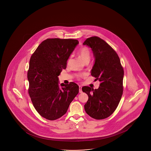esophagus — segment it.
I'll return each instance as SVG.
<instances>
[{
  "label": "esophagus",
  "instance_id": "1",
  "mask_svg": "<svg viewBox=\"0 0 151 151\" xmlns=\"http://www.w3.org/2000/svg\"><path fill=\"white\" fill-rule=\"evenodd\" d=\"M82 86H79V92H80V93H81L83 92L82 90Z\"/></svg>",
  "mask_w": 151,
  "mask_h": 151
}]
</instances>
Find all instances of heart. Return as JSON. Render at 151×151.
Returning <instances> with one entry per match:
<instances>
[{"label":"heart","mask_w":151,"mask_h":151,"mask_svg":"<svg viewBox=\"0 0 151 151\" xmlns=\"http://www.w3.org/2000/svg\"><path fill=\"white\" fill-rule=\"evenodd\" d=\"M78 57L82 59V60L84 63H86L87 61H89L90 60V51L87 47H83L82 48L80 49V50L78 51ZM69 61H70V59L68 61V63H69ZM85 76V74L77 75V77L78 78H83Z\"/></svg>","instance_id":"1"}]
</instances>
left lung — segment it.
<instances>
[{"label": "left lung", "mask_w": 151, "mask_h": 151, "mask_svg": "<svg viewBox=\"0 0 151 151\" xmlns=\"http://www.w3.org/2000/svg\"><path fill=\"white\" fill-rule=\"evenodd\" d=\"M83 45L91 48L95 63L91 75L101 82L98 89L85 86L83 92L88 95L84 106L87 114L96 119L110 116L117 107L123 92L124 71L119 58L112 48L98 37L86 39Z\"/></svg>", "instance_id": "8db88e82"}]
</instances>
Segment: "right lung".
<instances>
[{"label": "right lung", "instance_id": "obj_1", "mask_svg": "<svg viewBox=\"0 0 151 151\" xmlns=\"http://www.w3.org/2000/svg\"><path fill=\"white\" fill-rule=\"evenodd\" d=\"M78 43L76 39H47L30 58L29 94L35 109L47 119L54 120L65 114L78 93V85L73 82L59 85L58 78Z\"/></svg>", "mask_w": 151, "mask_h": 151}]
</instances>
